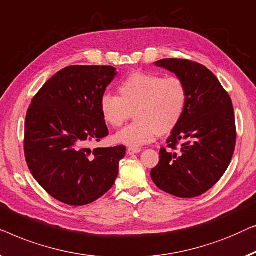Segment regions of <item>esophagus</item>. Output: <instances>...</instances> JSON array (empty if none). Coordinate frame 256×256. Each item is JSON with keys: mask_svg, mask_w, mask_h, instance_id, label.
I'll list each match as a JSON object with an SVG mask.
<instances>
[{"mask_svg": "<svg viewBox=\"0 0 256 256\" xmlns=\"http://www.w3.org/2000/svg\"><path fill=\"white\" fill-rule=\"evenodd\" d=\"M142 148H138V147H128V154L130 156H132V154H136V153H139Z\"/></svg>", "mask_w": 256, "mask_h": 256, "instance_id": "34e87169", "label": "esophagus"}]
</instances>
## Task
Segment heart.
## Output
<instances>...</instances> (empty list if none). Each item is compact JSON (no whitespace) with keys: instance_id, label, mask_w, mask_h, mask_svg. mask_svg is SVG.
I'll return each instance as SVG.
<instances>
[{"instance_id":"b5f03b06","label":"heart","mask_w":256,"mask_h":256,"mask_svg":"<svg viewBox=\"0 0 256 256\" xmlns=\"http://www.w3.org/2000/svg\"><path fill=\"white\" fill-rule=\"evenodd\" d=\"M120 96L103 94L100 111L103 120L120 128L133 111L134 122L114 136L122 145L139 147L152 142L158 136L172 132L184 117L188 88L178 76L154 73L131 74L117 87Z\"/></svg>"}]
</instances>
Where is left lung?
Listing matches in <instances>:
<instances>
[{
  "instance_id": "8db88e82",
  "label": "left lung",
  "mask_w": 256,
  "mask_h": 256,
  "mask_svg": "<svg viewBox=\"0 0 256 256\" xmlns=\"http://www.w3.org/2000/svg\"><path fill=\"white\" fill-rule=\"evenodd\" d=\"M156 64L182 78L189 96L184 117L168 138V148L161 147L150 178L170 195L197 197L222 178L232 160L236 142L232 100L203 64L186 59H164Z\"/></svg>"
}]
</instances>
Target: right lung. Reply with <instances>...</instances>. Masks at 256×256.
I'll return each mask as SVG.
<instances>
[{"label":"right lung","instance_id":"obj_1","mask_svg":"<svg viewBox=\"0 0 256 256\" xmlns=\"http://www.w3.org/2000/svg\"><path fill=\"white\" fill-rule=\"evenodd\" d=\"M114 75L111 66H68L39 89L28 109V167L45 192L64 204L92 203L116 181L125 146L88 148L109 134L100 100Z\"/></svg>","mask_w":256,"mask_h":256}]
</instances>
